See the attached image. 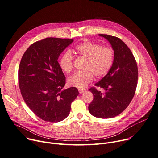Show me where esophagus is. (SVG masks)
<instances>
[{"mask_svg":"<svg viewBox=\"0 0 158 158\" xmlns=\"http://www.w3.org/2000/svg\"><path fill=\"white\" fill-rule=\"evenodd\" d=\"M78 92H79V93L82 94V93H83V92H85V89H78Z\"/></svg>","mask_w":158,"mask_h":158,"instance_id":"obj_1","label":"esophagus"}]
</instances>
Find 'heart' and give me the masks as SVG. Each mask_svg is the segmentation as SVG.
Returning <instances> with one entry per match:
<instances>
[{
    "mask_svg": "<svg viewBox=\"0 0 158 158\" xmlns=\"http://www.w3.org/2000/svg\"><path fill=\"white\" fill-rule=\"evenodd\" d=\"M75 54L86 59L85 71L76 72L68 80L69 85L83 89L90 83L95 76L100 78L107 75L114 61V51L108 46L86 40L75 48ZM73 57L69 51H65L59 60V66L63 72L68 74L73 68Z\"/></svg>",
    "mask_w": 158,
    "mask_h": 158,
    "instance_id": "obj_1",
    "label": "heart"
}]
</instances>
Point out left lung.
<instances>
[{"label": "left lung", "instance_id": "1", "mask_svg": "<svg viewBox=\"0 0 158 158\" xmlns=\"http://www.w3.org/2000/svg\"><path fill=\"white\" fill-rule=\"evenodd\" d=\"M107 39L114 51V61L109 73L89 90L94 95L90 103V113L95 117L109 118L123 112L132 101L136 90L138 70L135 59L131 49L117 37L99 34Z\"/></svg>", "mask_w": 158, "mask_h": 158}]
</instances>
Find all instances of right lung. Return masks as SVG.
I'll use <instances>...</instances> for the list:
<instances>
[{
	"mask_svg": "<svg viewBox=\"0 0 158 158\" xmlns=\"http://www.w3.org/2000/svg\"><path fill=\"white\" fill-rule=\"evenodd\" d=\"M73 41L57 38L36 41L21 60L18 80L22 97L33 113L44 121L58 122L66 118L79 94L76 87L62 90L66 78L58 62L60 55Z\"/></svg>",
	"mask_w": 158,
	"mask_h": 158,
	"instance_id": "obj_1",
	"label": "right lung"
}]
</instances>
